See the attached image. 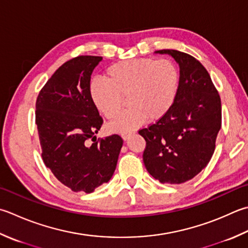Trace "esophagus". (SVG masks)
<instances>
[{
	"label": "esophagus",
	"instance_id": "obj_1",
	"mask_svg": "<svg viewBox=\"0 0 248 248\" xmlns=\"http://www.w3.org/2000/svg\"><path fill=\"white\" fill-rule=\"evenodd\" d=\"M131 135H132V132H124V133H121V138H123L124 140H127Z\"/></svg>",
	"mask_w": 248,
	"mask_h": 248
}]
</instances>
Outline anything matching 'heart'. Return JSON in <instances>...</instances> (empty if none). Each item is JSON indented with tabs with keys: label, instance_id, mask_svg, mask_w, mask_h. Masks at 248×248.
<instances>
[{
	"label": "heart",
	"instance_id": "heart-1",
	"mask_svg": "<svg viewBox=\"0 0 248 248\" xmlns=\"http://www.w3.org/2000/svg\"><path fill=\"white\" fill-rule=\"evenodd\" d=\"M179 71L170 59L138 58L109 65L105 78L90 81L89 93L93 104L105 118H116L125 95L129 108L109 124L111 131H128L162 118L175 102Z\"/></svg>",
	"mask_w": 248,
	"mask_h": 248
}]
</instances>
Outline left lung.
Segmentation results:
<instances>
[{"mask_svg":"<svg viewBox=\"0 0 248 248\" xmlns=\"http://www.w3.org/2000/svg\"><path fill=\"white\" fill-rule=\"evenodd\" d=\"M179 65V86L169 113L139 131L146 140L143 161L162 184H182L204 169L221 127V102L206 69L188 53L162 49Z\"/></svg>","mask_w":248,"mask_h":248,"instance_id":"1","label":"left lung"}]
</instances>
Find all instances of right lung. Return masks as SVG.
<instances>
[{"label":"right lung","mask_w":248,"mask_h":248,"mask_svg":"<svg viewBox=\"0 0 248 248\" xmlns=\"http://www.w3.org/2000/svg\"><path fill=\"white\" fill-rule=\"evenodd\" d=\"M103 60L79 56L65 62L43 87L36 100L35 123L42 158L63 185L90 193L113 176L123 147L114 134L96 140L103 119L89 93L91 74ZM96 139L92 144L89 140Z\"/></svg>","instance_id":"right-lung-1"}]
</instances>
